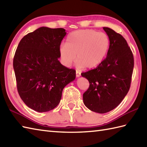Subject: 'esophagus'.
Returning a JSON list of instances; mask_svg holds the SVG:
<instances>
[{
  "label": "esophagus",
  "instance_id": "esophagus-1",
  "mask_svg": "<svg viewBox=\"0 0 147 147\" xmlns=\"http://www.w3.org/2000/svg\"><path fill=\"white\" fill-rule=\"evenodd\" d=\"M80 76H81L80 72L78 71H76V78H79Z\"/></svg>",
  "mask_w": 147,
  "mask_h": 147
}]
</instances>
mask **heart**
Here are the masks:
<instances>
[{
    "label": "heart",
    "instance_id": "obj_1",
    "mask_svg": "<svg viewBox=\"0 0 147 147\" xmlns=\"http://www.w3.org/2000/svg\"><path fill=\"white\" fill-rule=\"evenodd\" d=\"M110 39L107 34L95 30H80L71 33L67 43H62L59 52L61 63L70 66L76 60L80 67L93 69L100 64L107 56Z\"/></svg>",
    "mask_w": 147,
    "mask_h": 147
}]
</instances>
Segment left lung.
Listing matches in <instances>:
<instances>
[{"label":"left lung","mask_w":147,"mask_h":147,"mask_svg":"<svg viewBox=\"0 0 147 147\" xmlns=\"http://www.w3.org/2000/svg\"><path fill=\"white\" fill-rule=\"evenodd\" d=\"M103 29L111 42L107 57L94 69L82 73L90 83L83 95L84 104L100 114L113 110L125 97L134 67L133 55L126 40L109 28Z\"/></svg>","instance_id":"left-lung-1"}]
</instances>
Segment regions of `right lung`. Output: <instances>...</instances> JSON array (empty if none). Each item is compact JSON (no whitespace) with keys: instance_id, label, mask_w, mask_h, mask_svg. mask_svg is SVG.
I'll return each mask as SVG.
<instances>
[{"instance_id":"add662e5","label":"right lung","mask_w":147,"mask_h":147,"mask_svg":"<svg viewBox=\"0 0 147 147\" xmlns=\"http://www.w3.org/2000/svg\"><path fill=\"white\" fill-rule=\"evenodd\" d=\"M65 35L64 28L40 27L24 36L18 46L13 60L18 91L34 111L45 112L57 107L64 87L75 80L76 71L58 60Z\"/></svg>"}]
</instances>
